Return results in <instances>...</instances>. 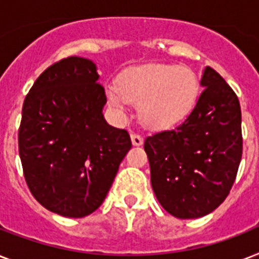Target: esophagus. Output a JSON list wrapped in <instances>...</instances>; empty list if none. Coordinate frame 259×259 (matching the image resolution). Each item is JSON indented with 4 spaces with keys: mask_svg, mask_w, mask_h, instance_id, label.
I'll return each mask as SVG.
<instances>
[{
    "mask_svg": "<svg viewBox=\"0 0 259 259\" xmlns=\"http://www.w3.org/2000/svg\"><path fill=\"white\" fill-rule=\"evenodd\" d=\"M132 142H133L134 146H140L144 144V138H142V136H140V134L133 133L132 134Z\"/></svg>",
    "mask_w": 259,
    "mask_h": 259,
    "instance_id": "1",
    "label": "esophagus"
}]
</instances>
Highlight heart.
I'll list each match as a JSON object with an SVG mask.
<instances>
[{
    "instance_id": "1",
    "label": "heart",
    "mask_w": 259,
    "mask_h": 259,
    "mask_svg": "<svg viewBox=\"0 0 259 259\" xmlns=\"http://www.w3.org/2000/svg\"><path fill=\"white\" fill-rule=\"evenodd\" d=\"M109 105L125 115L127 105H140V118L150 129H168L187 118L196 105L199 80L189 68L146 64L126 71L119 87L106 91Z\"/></svg>"
}]
</instances>
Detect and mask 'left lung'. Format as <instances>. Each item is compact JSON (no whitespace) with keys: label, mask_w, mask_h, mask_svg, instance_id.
Here are the masks:
<instances>
[{"label":"left lung","mask_w":259,"mask_h":259,"mask_svg":"<svg viewBox=\"0 0 259 259\" xmlns=\"http://www.w3.org/2000/svg\"><path fill=\"white\" fill-rule=\"evenodd\" d=\"M183 123L146 137L154 195L179 219L212 212L233 187L242 158V117L237 94L211 67Z\"/></svg>","instance_id":"8db88e82"}]
</instances>
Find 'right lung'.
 Masks as SVG:
<instances>
[{
    "label": "right lung",
    "mask_w": 259,
    "mask_h": 259,
    "mask_svg": "<svg viewBox=\"0 0 259 259\" xmlns=\"http://www.w3.org/2000/svg\"><path fill=\"white\" fill-rule=\"evenodd\" d=\"M97 66L78 56L42 72L25 97L18 153L28 188L47 209L83 218L103 203L132 148L125 129L103 118Z\"/></svg>",
    "instance_id": "right-lung-1"
}]
</instances>
